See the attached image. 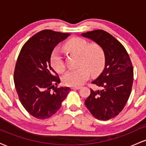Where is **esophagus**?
I'll return each mask as SVG.
<instances>
[{"label":"esophagus","instance_id":"34e87169","mask_svg":"<svg viewBox=\"0 0 146 146\" xmlns=\"http://www.w3.org/2000/svg\"><path fill=\"white\" fill-rule=\"evenodd\" d=\"M81 88V86H73L71 87V89H73V90H79Z\"/></svg>","mask_w":146,"mask_h":146}]
</instances>
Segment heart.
Wrapping results in <instances>:
<instances>
[{"label": "heart", "instance_id": "heart-1", "mask_svg": "<svg viewBox=\"0 0 146 146\" xmlns=\"http://www.w3.org/2000/svg\"><path fill=\"white\" fill-rule=\"evenodd\" d=\"M64 47L68 51L80 56L78 66L80 68L70 70L64 75L62 82L66 86H79L86 82L89 76L96 75L103 70L106 56L104 48L98 44H88L81 38H73L68 40ZM51 64L55 71L62 73L65 70V63L62 54L55 49L51 56Z\"/></svg>", "mask_w": 146, "mask_h": 146}]
</instances>
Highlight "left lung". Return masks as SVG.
Returning a JSON list of instances; mask_svg holds the SVG:
<instances>
[{
  "instance_id": "obj_1",
  "label": "left lung",
  "mask_w": 146,
  "mask_h": 146,
  "mask_svg": "<svg viewBox=\"0 0 146 146\" xmlns=\"http://www.w3.org/2000/svg\"><path fill=\"white\" fill-rule=\"evenodd\" d=\"M104 48L105 67L92 83L101 89H90L85 105L100 120H108L121 111L128 102L133 84V67L124 46L115 38L102 29L82 33Z\"/></svg>"
}]
</instances>
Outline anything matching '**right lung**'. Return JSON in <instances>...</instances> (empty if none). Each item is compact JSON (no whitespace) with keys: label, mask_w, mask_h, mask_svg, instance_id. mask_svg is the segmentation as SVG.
I'll return each mask as SVG.
<instances>
[{"label":"right lung","mask_w":146,"mask_h":146,"mask_svg":"<svg viewBox=\"0 0 146 146\" xmlns=\"http://www.w3.org/2000/svg\"><path fill=\"white\" fill-rule=\"evenodd\" d=\"M70 33L45 29L23 45L15 67V87L22 105L30 115L44 119L60 109L70 88L59 87L58 75L51 66L53 50Z\"/></svg>","instance_id":"add662e5"}]
</instances>
